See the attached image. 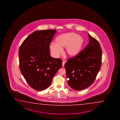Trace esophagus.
Segmentation results:
<instances>
[{"label":"esophagus","instance_id":"obj_1","mask_svg":"<svg viewBox=\"0 0 120 120\" xmlns=\"http://www.w3.org/2000/svg\"><path fill=\"white\" fill-rule=\"evenodd\" d=\"M65 61H63V63H62V66L64 67V65H65Z\"/></svg>","mask_w":120,"mask_h":120}]
</instances>
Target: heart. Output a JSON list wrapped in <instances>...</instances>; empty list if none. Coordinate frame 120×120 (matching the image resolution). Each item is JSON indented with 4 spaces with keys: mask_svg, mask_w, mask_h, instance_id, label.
Returning a JSON list of instances; mask_svg holds the SVG:
<instances>
[{
    "mask_svg": "<svg viewBox=\"0 0 120 120\" xmlns=\"http://www.w3.org/2000/svg\"><path fill=\"white\" fill-rule=\"evenodd\" d=\"M50 45L51 52L55 57H57L65 47V53L68 56L73 57L77 55L83 45V39L77 33H68L61 35Z\"/></svg>",
    "mask_w": 120,
    "mask_h": 120,
    "instance_id": "b5f03b06",
    "label": "heart"
}]
</instances>
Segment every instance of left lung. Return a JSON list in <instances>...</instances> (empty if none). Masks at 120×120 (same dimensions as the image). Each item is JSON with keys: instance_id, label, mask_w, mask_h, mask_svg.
<instances>
[{"instance_id": "8db88e82", "label": "left lung", "mask_w": 120, "mask_h": 120, "mask_svg": "<svg viewBox=\"0 0 120 120\" xmlns=\"http://www.w3.org/2000/svg\"><path fill=\"white\" fill-rule=\"evenodd\" d=\"M88 36L89 44L76 55L68 59L65 64L68 85L77 91L86 89L93 83L102 64L100 44L89 34Z\"/></svg>"}]
</instances>
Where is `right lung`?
I'll list each match as a JSON object with an SVG mask.
<instances>
[{"label": "right lung", "mask_w": 120, "mask_h": 120, "mask_svg": "<svg viewBox=\"0 0 120 120\" xmlns=\"http://www.w3.org/2000/svg\"><path fill=\"white\" fill-rule=\"evenodd\" d=\"M57 31L37 30L22 42L19 49V67L29 86L37 91L47 89L62 66V60L50 55L49 45Z\"/></svg>", "instance_id": "1"}]
</instances>
